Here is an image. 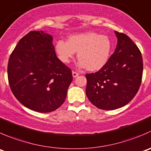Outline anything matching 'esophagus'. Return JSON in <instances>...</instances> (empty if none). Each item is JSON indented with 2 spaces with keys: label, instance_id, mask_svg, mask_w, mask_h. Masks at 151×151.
<instances>
[{
  "label": "esophagus",
  "instance_id": "1",
  "mask_svg": "<svg viewBox=\"0 0 151 151\" xmlns=\"http://www.w3.org/2000/svg\"><path fill=\"white\" fill-rule=\"evenodd\" d=\"M72 75H73V77H77V76L79 75V73L77 72V71H72Z\"/></svg>",
  "mask_w": 151,
  "mask_h": 151
}]
</instances>
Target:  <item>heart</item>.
<instances>
[{"label":"heart","mask_w":151,"mask_h":151,"mask_svg":"<svg viewBox=\"0 0 151 151\" xmlns=\"http://www.w3.org/2000/svg\"><path fill=\"white\" fill-rule=\"evenodd\" d=\"M112 50V42L107 35L88 32L69 36L68 41L58 40L55 51L63 63H68L77 53L79 66L88 71H99L109 60Z\"/></svg>","instance_id":"b5f03b06"}]
</instances>
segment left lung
<instances>
[{"label": "left lung", "instance_id": "1", "mask_svg": "<svg viewBox=\"0 0 151 151\" xmlns=\"http://www.w3.org/2000/svg\"><path fill=\"white\" fill-rule=\"evenodd\" d=\"M117 45L106 65L86 74L88 99L99 109L114 110L131 102L140 87L143 61L137 45L125 34L115 32Z\"/></svg>", "mask_w": 151, "mask_h": 151}]
</instances>
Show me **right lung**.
Masks as SVG:
<instances>
[{
  "mask_svg": "<svg viewBox=\"0 0 151 151\" xmlns=\"http://www.w3.org/2000/svg\"><path fill=\"white\" fill-rule=\"evenodd\" d=\"M52 40L43 31H31L19 40L9 59L13 94L37 112H52L62 105L73 79L71 70L57 58Z\"/></svg>",
  "mask_w": 151,
  "mask_h": 151,
  "instance_id": "right-lung-1",
  "label": "right lung"
}]
</instances>
